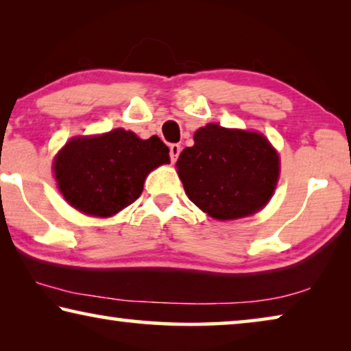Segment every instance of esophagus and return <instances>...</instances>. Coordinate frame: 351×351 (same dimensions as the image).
<instances>
[{"label": "esophagus", "instance_id": "1", "mask_svg": "<svg viewBox=\"0 0 351 351\" xmlns=\"http://www.w3.org/2000/svg\"><path fill=\"white\" fill-rule=\"evenodd\" d=\"M180 153H181V145L180 144H171L170 145V159H171V162H176V159H178V156H180Z\"/></svg>", "mask_w": 351, "mask_h": 351}]
</instances>
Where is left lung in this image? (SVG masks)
I'll return each mask as SVG.
<instances>
[{
	"label": "left lung",
	"instance_id": "8db88e82",
	"mask_svg": "<svg viewBox=\"0 0 351 351\" xmlns=\"http://www.w3.org/2000/svg\"><path fill=\"white\" fill-rule=\"evenodd\" d=\"M176 161L189 199L215 219L263 209L274 193L280 161L263 134L207 123Z\"/></svg>",
	"mask_w": 351,
	"mask_h": 351
}]
</instances>
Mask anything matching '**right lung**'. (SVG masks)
Wrapping results in <instances>:
<instances>
[{"label":"right lung","mask_w":351,"mask_h":351,"mask_svg":"<svg viewBox=\"0 0 351 351\" xmlns=\"http://www.w3.org/2000/svg\"><path fill=\"white\" fill-rule=\"evenodd\" d=\"M169 162V147L158 136L144 141L116 128L73 138L58 152L52 167L58 189L74 209L105 218L134 203L147 175Z\"/></svg>","instance_id":"add662e5"}]
</instances>
